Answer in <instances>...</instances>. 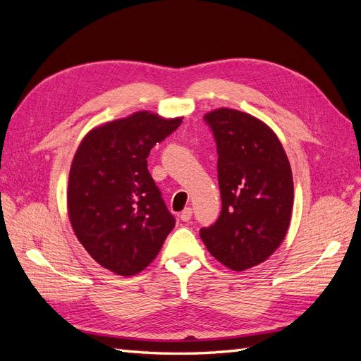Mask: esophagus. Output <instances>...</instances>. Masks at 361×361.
<instances>
[{
	"instance_id": "34e87169",
	"label": "esophagus",
	"mask_w": 361,
	"mask_h": 361,
	"mask_svg": "<svg viewBox=\"0 0 361 361\" xmlns=\"http://www.w3.org/2000/svg\"><path fill=\"white\" fill-rule=\"evenodd\" d=\"M179 216H180L182 221L188 223L191 220V216H192V209H191V207H185V209L180 212Z\"/></svg>"
}]
</instances>
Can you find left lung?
Listing matches in <instances>:
<instances>
[{"instance_id": "1", "label": "left lung", "mask_w": 361, "mask_h": 361, "mask_svg": "<svg viewBox=\"0 0 361 361\" xmlns=\"http://www.w3.org/2000/svg\"><path fill=\"white\" fill-rule=\"evenodd\" d=\"M204 120L216 141L223 207L200 238L220 264L245 271L265 262L288 233L293 207L290 164L274 130L257 117L216 108Z\"/></svg>"}]
</instances>
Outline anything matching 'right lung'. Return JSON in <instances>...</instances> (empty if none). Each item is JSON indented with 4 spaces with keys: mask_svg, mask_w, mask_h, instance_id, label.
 Masks as SVG:
<instances>
[{
    "mask_svg": "<svg viewBox=\"0 0 361 361\" xmlns=\"http://www.w3.org/2000/svg\"><path fill=\"white\" fill-rule=\"evenodd\" d=\"M182 118L137 111L90 129L75 152L68 183L72 228L87 253L118 276L149 267L176 223L147 157Z\"/></svg>",
    "mask_w": 361,
    "mask_h": 361,
    "instance_id": "1",
    "label": "right lung"
}]
</instances>
